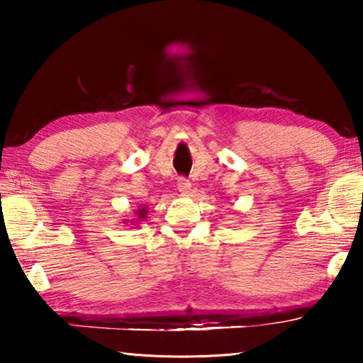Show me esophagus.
<instances>
[{
	"label": "esophagus",
	"mask_w": 363,
	"mask_h": 363,
	"mask_svg": "<svg viewBox=\"0 0 363 363\" xmlns=\"http://www.w3.org/2000/svg\"><path fill=\"white\" fill-rule=\"evenodd\" d=\"M190 182H189V179H186V177H179V179H177V190H179L181 194H189L190 192Z\"/></svg>",
	"instance_id": "obj_1"
}]
</instances>
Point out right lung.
<instances>
[{
    "instance_id": "add662e5",
    "label": "right lung",
    "mask_w": 363,
    "mask_h": 363,
    "mask_svg": "<svg viewBox=\"0 0 363 363\" xmlns=\"http://www.w3.org/2000/svg\"><path fill=\"white\" fill-rule=\"evenodd\" d=\"M136 214H138V219H140V220H143V219L145 218V214H147V210H145V208H139V210L136 211Z\"/></svg>"
}]
</instances>
